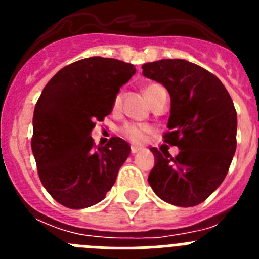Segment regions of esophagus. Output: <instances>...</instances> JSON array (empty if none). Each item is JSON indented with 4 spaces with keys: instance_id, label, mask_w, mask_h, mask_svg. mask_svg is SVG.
I'll return each instance as SVG.
<instances>
[{
    "instance_id": "esophagus-1",
    "label": "esophagus",
    "mask_w": 259,
    "mask_h": 259,
    "mask_svg": "<svg viewBox=\"0 0 259 259\" xmlns=\"http://www.w3.org/2000/svg\"><path fill=\"white\" fill-rule=\"evenodd\" d=\"M140 150H141V148H139V146H131V153H132V154H136V153L137 152H140Z\"/></svg>"
}]
</instances>
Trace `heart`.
<instances>
[{
	"mask_svg": "<svg viewBox=\"0 0 259 259\" xmlns=\"http://www.w3.org/2000/svg\"><path fill=\"white\" fill-rule=\"evenodd\" d=\"M161 88L159 84H149L144 88V95L148 98V101L152 102L153 97H154L155 92ZM120 100H122V95L118 93L115 96L113 101V110L116 111L120 105ZM153 132V128L149 124H143V123H125L120 127V135L125 137L127 140H130L134 144H141L145 141L146 136Z\"/></svg>",
	"mask_w": 259,
	"mask_h": 259,
	"instance_id": "b5f03b06",
	"label": "heart"
}]
</instances>
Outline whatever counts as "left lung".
Returning a JSON list of instances; mask_svg holds the SVG:
<instances>
[{
	"label": "left lung",
	"instance_id": "obj_1",
	"mask_svg": "<svg viewBox=\"0 0 259 259\" xmlns=\"http://www.w3.org/2000/svg\"><path fill=\"white\" fill-rule=\"evenodd\" d=\"M143 75L161 83L171 97L164 143L179 148H152L155 164L148 182L158 197L175 206L203 202L224 180L236 152L237 114L221 80L185 59L143 65Z\"/></svg>",
	"mask_w": 259,
	"mask_h": 259
}]
</instances>
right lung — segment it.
<instances>
[{
	"mask_svg": "<svg viewBox=\"0 0 259 259\" xmlns=\"http://www.w3.org/2000/svg\"><path fill=\"white\" fill-rule=\"evenodd\" d=\"M136 68L114 58L91 57L59 70L41 92L31 140L40 180L57 202L84 209L111 189L131 148L111 137L95 149V120L113 111V101Z\"/></svg>",
	"mask_w": 259,
	"mask_h": 259,
	"instance_id": "obj_1",
	"label": "right lung"
}]
</instances>
